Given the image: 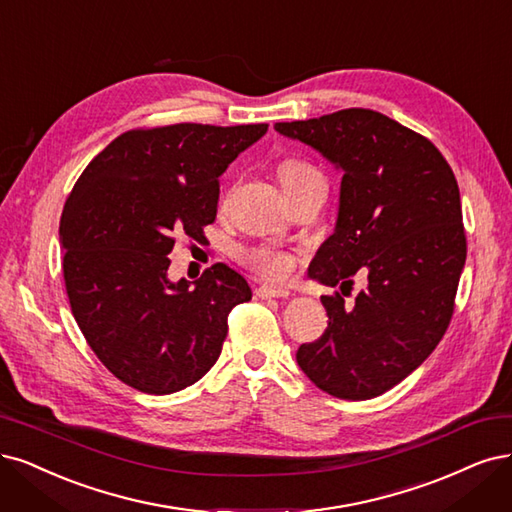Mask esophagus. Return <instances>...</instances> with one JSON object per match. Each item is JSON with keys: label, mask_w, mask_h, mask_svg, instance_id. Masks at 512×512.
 Wrapping results in <instances>:
<instances>
[{"label": "esophagus", "mask_w": 512, "mask_h": 512, "mask_svg": "<svg viewBox=\"0 0 512 512\" xmlns=\"http://www.w3.org/2000/svg\"><path fill=\"white\" fill-rule=\"evenodd\" d=\"M258 298H288L290 290L281 288V286H260L256 288Z\"/></svg>", "instance_id": "obj_1"}]
</instances>
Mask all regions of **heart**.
<instances>
[{
    "instance_id": "b5f03b06",
    "label": "heart",
    "mask_w": 512,
    "mask_h": 512,
    "mask_svg": "<svg viewBox=\"0 0 512 512\" xmlns=\"http://www.w3.org/2000/svg\"><path fill=\"white\" fill-rule=\"evenodd\" d=\"M279 178L286 190L305 186V184H324L320 171L305 161H296V158H286V161L279 163ZM239 258L245 267H250L252 271L269 279H281L292 271V258L286 252L269 248V245H252V248H243L239 252Z\"/></svg>"
}]
</instances>
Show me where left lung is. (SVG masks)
<instances>
[{
	"label": "left lung",
	"instance_id": "8db88e82",
	"mask_svg": "<svg viewBox=\"0 0 512 512\" xmlns=\"http://www.w3.org/2000/svg\"><path fill=\"white\" fill-rule=\"evenodd\" d=\"M343 171L334 233L309 264L324 286H368L354 305L322 296L328 328L296 362L334 398L368 400L424 362L451 322L466 262L457 180L438 148L375 110L277 122Z\"/></svg>",
	"mask_w": 512,
	"mask_h": 512
}]
</instances>
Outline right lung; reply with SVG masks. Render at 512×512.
I'll return each mask as SVG.
<instances>
[{"label":"right lung","instance_id":"add662e5","mask_svg":"<svg viewBox=\"0 0 512 512\" xmlns=\"http://www.w3.org/2000/svg\"><path fill=\"white\" fill-rule=\"evenodd\" d=\"M269 125L197 122L133 129L86 165L59 239L69 305L95 356L144 394H173L216 364L228 313L252 290L218 262L190 286L171 281L175 235L203 241L220 175Z\"/></svg>","mask_w":512,"mask_h":512}]
</instances>
